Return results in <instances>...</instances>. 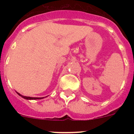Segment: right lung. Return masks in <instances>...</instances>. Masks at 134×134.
I'll return each mask as SVG.
<instances>
[{
    "mask_svg": "<svg viewBox=\"0 0 134 134\" xmlns=\"http://www.w3.org/2000/svg\"><path fill=\"white\" fill-rule=\"evenodd\" d=\"M16 93H17V92H16ZM17 94H18L19 96H21V97H22L23 99H27V100H35V99H43V97H40H40H25V96L21 95V94H20L19 93H17Z\"/></svg>",
    "mask_w": 134,
    "mask_h": 134,
    "instance_id": "right-lung-1",
    "label": "right lung"
}]
</instances>
